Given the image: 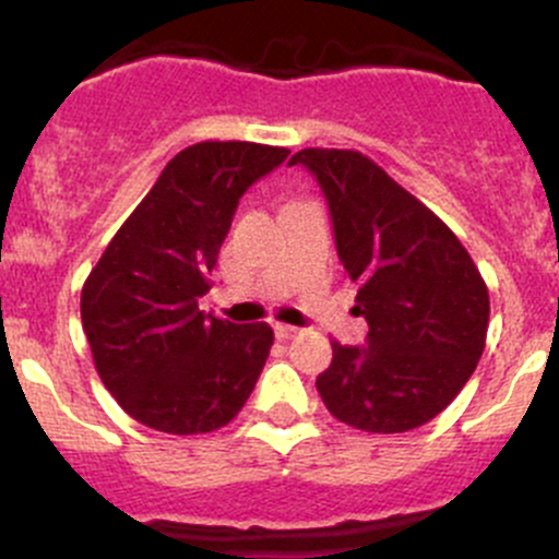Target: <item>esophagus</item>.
Segmentation results:
<instances>
[{"mask_svg": "<svg viewBox=\"0 0 559 559\" xmlns=\"http://www.w3.org/2000/svg\"><path fill=\"white\" fill-rule=\"evenodd\" d=\"M275 337H281V341H292V337L300 335V326H292V324H275Z\"/></svg>", "mask_w": 559, "mask_h": 559, "instance_id": "esophagus-1", "label": "esophagus"}]
</instances>
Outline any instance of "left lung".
<instances>
[{"label": "left lung", "mask_w": 559, "mask_h": 559, "mask_svg": "<svg viewBox=\"0 0 559 559\" xmlns=\"http://www.w3.org/2000/svg\"><path fill=\"white\" fill-rule=\"evenodd\" d=\"M326 197L337 257L359 286L368 346L332 343L316 379L335 419L365 432H408L436 419L481 359L489 292L460 238L370 156L302 148Z\"/></svg>", "instance_id": "8db88e82"}]
</instances>
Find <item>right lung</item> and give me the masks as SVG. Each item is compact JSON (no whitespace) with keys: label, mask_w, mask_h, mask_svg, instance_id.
<instances>
[{"label":"right lung","mask_w":559,"mask_h":559,"mask_svg":"<svg viewBox=\"0 0 559 559\" xmlns=\"http://www.w3.org/2000/svg\"><path fill=\"white\" fill-rule=\"evenodd\" d=\"M289 151L205 140L175 154L107 243L81 292L94 368L140 425L200 436L229 425L273 346L264 321L200 311L243 191Z\"/></svg>","instance_id":"right-lung-1"}]
</instances>
